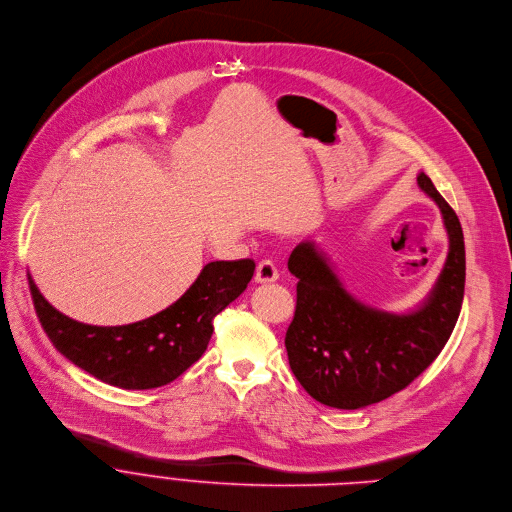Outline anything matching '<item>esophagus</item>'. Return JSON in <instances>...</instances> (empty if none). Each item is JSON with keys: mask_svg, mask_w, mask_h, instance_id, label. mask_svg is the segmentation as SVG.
<instances>
[{"mask_svg": "<svg viewBox=\"0 0 512 512\" xmlns=\"http://www.w3.org/2000/svg\"><path fill=\"white\" fill-rule=\"evenodd\" d=\"M277 277H280V273H277V269L271 261H261L255 269L257 284H273V282H277Z\"/></svg>", "mask_w": 512, "mask_h": 512, "instance_id": "esophagus-1", "label": "esophagus"}]
</instances>
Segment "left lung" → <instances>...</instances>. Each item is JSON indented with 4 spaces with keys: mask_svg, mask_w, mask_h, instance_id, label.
Returning <instances> with one entry per match:
<instances>
[{
    "mask_svg": "<svg viewBox=\"0 0 512 512\" xmlns=\"http://www.w3.org/2000/svg\"><path fill=\"white\" fill-rule=\"evenodd\" d=\"M416 183L441 212L449 251L435 286L414 308L388 312L355 298L314 241L290 255L298 300L286 351L296 380L320 404L355 410L390 398L423 374L453 333L466 286L463 230L423 171Z\"/></svg>",
    "mask_w": 512,
    "mask_h": 512,
    "instance_id": "left-lung-1",
    "label": "left lung"
}]
</instances>
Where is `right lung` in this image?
<instances>
[{"label":"right lung","mask_w":512,"mask_h":512,"mask_svg":"<svg viewBox=\"0 0 512 512\" xmlns=\"http://www.w3.org/2000/svg\"><path fill=\"white\" fill-rule=\"evenodd\" d=\"M253 273V259L210 261L179 300L122 327L77 322L49 304L30 273L28 284L42 329L61 355L104 384L151 390L173 382L202 357L214 316L245 292Z\"/></svg>","instance_id":"add662e5"}]
</instances>
